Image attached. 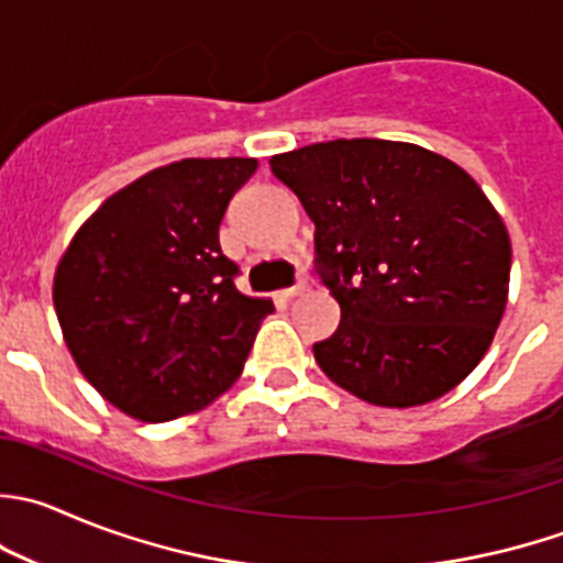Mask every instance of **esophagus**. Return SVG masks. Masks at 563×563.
<instances>
[{
	"label": "esophagus",
	"instance_id": "1",
	"mask_svg": "<svg viewBox=\"0 0 563 563\" xmlns=\"http://www.w3.org/2000/svg\"><path fill=\"white\" fill-rule=\"evenodd\" d=\"M305 288H308V283L299 280V283H294L291 288H286V291H283V297H286V299H294V297H299V294H305Z\"/></svg>",
	"mask_w": 563,
	"mask_h": 563
}]
</instances>
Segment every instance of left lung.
<instances>
[{
	"instance_id": "left-lung-1",
	"label": "left lung",
	"mask_w": 563,
	"mask_h": 563,
	"mask_svg": "<svg viewBox=\"0 0 563 563\" xmlns=\"http://www.w3.org/2000/svg\"><path fill=\"white\" fill-rule=\"evenodd\" d=\"M313 220L316 272L341 324L319 368L376 407L445 396L493 343L509 297L511 242L460 165L393 140H332L272 156Z\"/></svg>"
}]
</instances>
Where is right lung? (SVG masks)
<instances>
[{
	"instance_id": "1",
	"label": "right lung",
	"mask_w": 563,
	"mask_h": 563,
	"mask_svg": "<svg viewBox=\"0 0 563 563\" xmlns=\"http://www.w3.org/2000/svg\"><path fill=\"white\" fill-rule=\"evenodd\" d=\"M255 159H181L103 200L54 275V310L92 387L145 423L239 379L269 299L244 297L220 222Z\"/></svg>"
}]
</instances>
